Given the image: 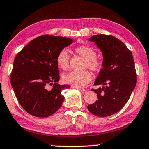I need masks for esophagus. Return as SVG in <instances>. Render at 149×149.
<instances>
[{"label": "esophagus", "instance_id": "esophagus-1", "mask_svg": "<svg viewBox=\"0 0 149 149\" xmlns=\"http://www.w3.org/2000/svg\"><path fill=\"white\" fill-rule=\"evenodd\" d=\"M72 88H75V89H77V90L81 91V92H84V91H86V90L83 88H79V87H77V86H72Z\"/></svg>", "mask_w": 149, "mask_h": 149}]
</instances>
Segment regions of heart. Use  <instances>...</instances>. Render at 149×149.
<instances>
[{"label":"heart","mask_w":149,"mask_h":149,"mask_svg":"<svg viewBox=\"0 0 149 149\" xmlns=\"http://www.w3.org/2000/svg\"><path fill=\"white\" fill-rule=\"evenodd\" d=\"M77 53L85 59L83 68H89L93 72H99L102 68L101 61L96 58V52L88 45H81L75 48ZM57 65L63 70L70 68V57L65 50H61L56 58ZM92 79V74L87 70L79 72H71L62 75V79L65 84H72L77 87H84Z\"/></svg>","instance_id":"1"}]
</instances>
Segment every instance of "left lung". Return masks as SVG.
Listing matches in <instances>:
<instances>
[{
	"instance_id": "1",
	"label": "left lung",
	"mask_w": 149,
	"mask_h": 149,
	"mask_svg": "<svg viewBox=\"0 0 149 149\" xmlns=\"http://www.w3.org/2000/svg\"><path fill=\"white\" fill-rule=\"evenodd\" d=\"M89 41L94 42L103 55L102 66L93 90L97 100L88 106L92 114L106 117L120 110L129 100L136 84V73L132 52L120 40L112 35H96Z\"/></svg>"
}]
</instances>
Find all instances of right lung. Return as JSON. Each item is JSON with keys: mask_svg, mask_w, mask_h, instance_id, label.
Wrapping results in <instances>:
<instances>
[{"mask_svg": "<svg viewBox=\"0 0 149 149\" xmlns=\"http://www.w3.org/2000/svg\"><path fill=\"white\" fill-rule=\"evenodd\" d=\"M73 39L54 35H41L33 39L17 55L10 83L17 98L26 112L45 118L57 112L63 104L61 91L70 88L60 85L56 62L58 53ZM53 85L47 89L49 85Z\"/></svg>", "mask_w": 149, "mask_h": 149, "instance_id": "1", "label": "right lung"}]
</instances>
